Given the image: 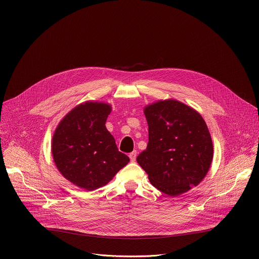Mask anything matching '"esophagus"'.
<instances>
[{
  "mask_svg": "<svg viewBox=\"0 0 259 259\" xmlns=\"http://www.w3.org/2000/svg\"><path fill=\"white\" fill-rule=\"evenodd\" d=\"M136 156H137V152H136V151L132 152V153L129 155V158H130V160H131V162H134V161L136 160Z\"/></svg>",
  "mask_w": 259,
  "mask_h": 259,
  "instance_id": "1",
  "label": "esophagus"
}]
</instances>
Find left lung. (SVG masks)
<instances>
[{"label": "left lung", "mask_w": 259, "mask_h": 259, "mask_svg": "<svg viewBox=\"0 0 259 259\" xmlns=\"http://www.w3.org/2000/svg\"><path fill=\"white\" fill-rule=\"evenodd\" d=\"M143 112L149 143L136 160L151 183L171 197L197 187L213 159L211 135L202 116L174 99L147 104Z\"/></svg>", "instance_id": "1"}]
</instances>
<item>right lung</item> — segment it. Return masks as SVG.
Returning a JSON list of instances; mask_svg holds the SVG:
<instances>
[{
	"label": "right lung",
	"instance_id": "add662e5",
	"mask_svg": "<svg viewBox=\"0 0 259 259\" xmlns=\"http://www.w3.org/2000/svg\"><path fill=\"white\" fill-rule=\"evenodd\" d=\"M110 112L112 105L105 102L80 103L62 118L52 137V157L60 174L89 192L107 184L130 161L105 127Z\"/></svg>",
	"mask_w": 259,
	"mask_h": 259
}]
</instances>
